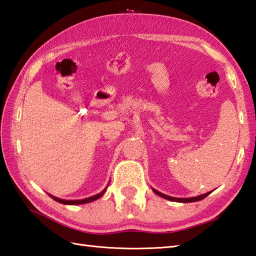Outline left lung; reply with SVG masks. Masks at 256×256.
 Segmentation results:
<instances>
[{
	"instance_id": "1",
	"label": "left lung",
	"mask_w": 256,
	"mask_h": 256,
	"mask_svg": "<svg viewBox=\"0 0 256 256\" xmlns=\"http://www.w3.org/2000/svg\"><path fill=\"white\" fill-rule=\"evenodd\" d=\"M153 192L157 196H160V197H162V198H165V199L170 200V201H176V202H194V201L202 200L204 198H206V196H208L211 192H206V194H200V196H198V197H192V198H175V197H170V196H167V194H162L160 192H157V190H155V189H153Z\"/></svg>"
}]
</instances>
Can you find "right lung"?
I'll use <instances>...</instances> for the list:
<instances>
[{
	"label": "right lung",
	"mask_w": 256,
	"mask_h": 256,
	"mask_svg": "<svg viewBox=\"0 0 256 256\" xmlns=\"http://www.w3.org/2000/svg\"><path fill=\"white\" fill-rule=\"evenodd\" d=\"M106 188H108V187H106L104 189H103L100 194H96V196H91V197H89V198L81 199V200H64V199H59V198H57V197H54V196H52V194H50V197H52L55 201H58V202L64 204H84L91 202V201H94V200H96V199H99L100 197H102V196L104 194Z\"/></svg>",
	"instance_id": "add662e5"
}]
</instances>
